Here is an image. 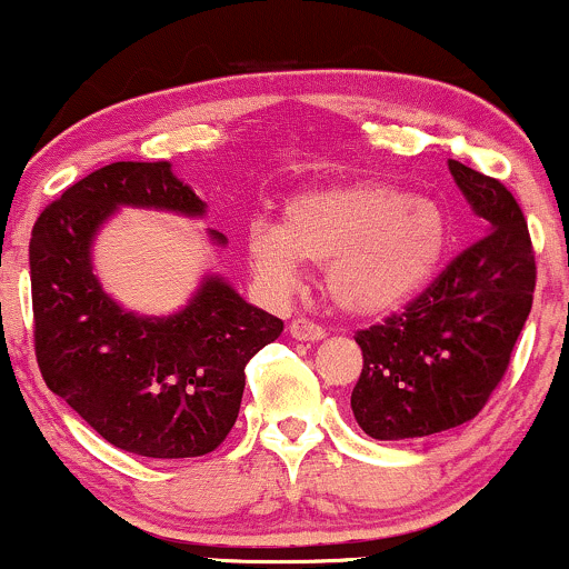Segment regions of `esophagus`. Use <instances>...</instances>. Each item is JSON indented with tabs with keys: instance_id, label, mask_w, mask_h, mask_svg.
Segmentation results:
<instances>
[{
	"instance_id": "34e87169",
	"label": "esophagus",
	"mask_w": 569,
	"mask_h": 569,
	"mask_svg": "<svg viewBox=\"0 0 569 569\" xmlns=\"http://www.w3.org/2000/svg\"><path fill=\"white\" fill-rule=\"evenodd\" d=\"M289 331L293 339H299V342H321V339L326 337V331L321 329V326L312 323V321H305V318H293Z\"/></svg>"
}]
</instances>
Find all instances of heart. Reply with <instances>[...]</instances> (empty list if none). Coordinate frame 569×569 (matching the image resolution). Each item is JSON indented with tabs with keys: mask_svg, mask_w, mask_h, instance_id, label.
<instances>
[{
	"mask_svg": "<svg viewBox=\"0 0 569 569\" xmlns=\"http://www.w3.org/2000/svg\"><path fill=\"white\" fill-rule=\"evenodd\" d=\"M449 246L439 202L385 181H342L291 194L280 224L251 221L246 257L272 289H291L299 262L326 264L323 289L350 316L407 307L433 280Z\"/></svg>",
	"mask_w": 569,
	"mask_h": 569,
	"instance_id": "obj_1",
	"label": "heart"
}]
</instances>
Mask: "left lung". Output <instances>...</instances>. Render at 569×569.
Returning a JSON list of instances; mask_svg holds the SVG:
<instances>
[{
    "label": "left lung",
    "instance_id": "1",
    "mask_svg": "<svg viewBox=\"0 0 569 569\" xmlns=\"http://www.w3.org/2000/svg\"><path fill=\"white\" fill-rule=\"evenodd\" d=\"M487 234L447 264L401 316L358 331L363 369L350 407L371 439L403 441L473 420L498 388L535 291L519 202L492 176L449 160Z\"/></svg>",
    "mask_w": 569,
    "mask_h": 569
}]
</instances>
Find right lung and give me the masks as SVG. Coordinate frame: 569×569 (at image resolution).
I'll list each match as a JSON object with an SVG mask.
<instances>
[{
    "label": "right lung",
    "instance_id": "add662e5",
    "mask_svg": "<svg viewBox=\"0 0 569 569\" xmlns=\"http://www.w3.org/2000/svg\"><path fill=\"white\" fill-rule=\"evenodd\" d=\"M120 206L206 213L171 162H112L50 202L29 243L39 371L117 449L154 460L208 455L238 420L246 363L276 342L283 321L219 276L202 278L173 316L122 310L90 262L98 230Z\"/></svg>",
    "mask_w": 569,
    "mask_h": 569
}]
</instances>
